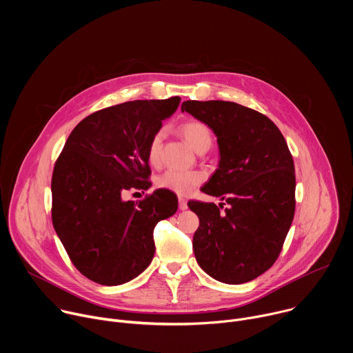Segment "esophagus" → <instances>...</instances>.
<instances>
[{"mask_svg": "<svg viewBox=\"0 0 353 353\" xmlns=\"http://www.w3.org/2000/svg\"><path fill=\"white\" fill-rule=\"evenodd\" d=\"M179 208H180L181 211H184V210H187V208H188V207H187V201H185V198L179 196Z\"/></svg>", "mask_w": 353, "mask_h": 353, "instance_id": "obj_1", "label": "esophagus"}]
</instances>
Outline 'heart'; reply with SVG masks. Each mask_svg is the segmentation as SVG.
<instances>
[{"label": "heart", "instance_id": "1", "mask_svg": "<svg viewBox=\"0 0 353 353\" xmlns=\"http://www.w3.org/2000/svg\"><path fill=\"white\" fill-rule=\"evenodd\" d=\"M181 132L187 142L199 152L207 150L212 143L211 128L199 120H187L181 125ZM163 141V131H157L148 145V159L152 165H158L161 159V149ZM203 180V176L196 172H183V170H166L157 179V185L159 188L169 190L172 192L185 195L192 191Z\"/></svg>", "mask_w": 353, "mask_h": 353}]
</instances>
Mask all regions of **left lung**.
<instances>
[{"label":"left lung","mask_w":353,"mask_h":353,"mask_svg":"<svg viewBox=\"0 0 353 353\" xmlns=\"http://www.w3.org/2000/svg\"><path fill=\"white\" fill-rule=\"evenodd\" d=\"M181 110L218 137L221 161L201 191L229 208L188 201L199 226L192 237L196 263L223 283L253 281L270 270L294 216V165L279 128L264 114L225 100H187Z\"/></svg>","instance_id":"1"}]
</instances>
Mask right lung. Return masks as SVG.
<instances>
[{
  "instance_id": "right-lung-1",
  "label": "right lung",
  "mask_w": 353,
  "mask_h": 353,
  "mask_svg": "<svg viewBox=\"0 0 353 353\" xmlns=\"http://www.w3.org/2000/svg\"><path fill=\"white\" fill-rule=\"evenodd\" d=\"M180 97L134 100L94 112L70 134L52 177V221L75 268L88 279L116 286L138 276L155 254L154 229L177 211V196L148 190V145ZM143 192V191H142Z\"/></svg>"
}]
</instances>
